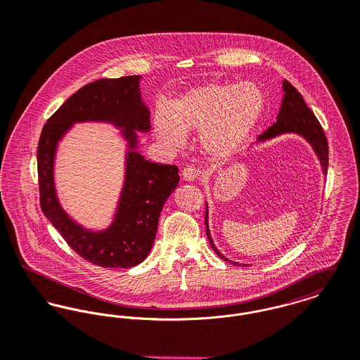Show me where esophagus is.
Returning <instances> with one entry per match:
<instances>
[{"label":"esophagus","mask_w":360,"mask_h":360,"mask_svg":"<svg viewBox=\"0 0 360 360\" xmlns=\"http://www.w3.org/2000/svg\"><path fill=\"white\" fill-rule=\"evenodd\" d=\"M200 169L196 167H192V165H188L182 169V179L184 181H188V182H193L199 178Z\"/></svg>","instance_id":"obj_1"}]
</instances>
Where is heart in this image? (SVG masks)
I'll list each match as a JSON object with an SVG mask.
<instances>
[{
    "instance_id": "heart-1",
    "label": "heart",
    "mask_w": 360,
    "mask_h": 360,
    "mask_svg": "<svg viewBox=\"0 0 360 360\" xmlns=\"http://www.w3.org/2000/svg\"><path fill=\"white\" fill-rule=\"evenodd\" d=\"M265 95L252 82H208L158 110L155 131L169 149L185 143V134L200 132L201 145L215 159L233 155L261 120Z\"/></svg>"
}]
</instances>
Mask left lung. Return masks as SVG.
Wrapping results in <instances>:
<instances>
[{
    "label": "left lung",
    "mask_w": 360,
    "mask_h": 360,
    "mask_svg": "<svg viewBox=\"0 0 360 360\" xmlns=\"http://www.w3.org/2000/svg\"><path fill=\"white\" fill-rule=\"evenodd\" d=\"M283 89H284V96L280 108L278 121L274 122L262 135L258 136V141H266L274 136H278L280 134L285 132H295L302 135L315 149V153L318 155L320 162H321V169L324 174H327V167H328V143L327 138L324 135V131L320 125L319 120L314 115V112L307 106L302 95L295 89L287 80L283 82ZM208 211L205 207V233L208 241L215 251L217 255H219L224 261H229L225 258L217 248L215 244L212 243V239L210 236L208 231ZM238 265L236 262H233Z\"/></svg>",
    "instance_id": "8db88e82"
}]
</instances>
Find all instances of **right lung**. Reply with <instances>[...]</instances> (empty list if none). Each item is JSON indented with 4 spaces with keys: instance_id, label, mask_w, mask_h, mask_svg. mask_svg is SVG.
Returning <instances> with one entry per match:
<instances>
[{
    "instance_id": "right-lung-1",
    "label": "right lung",
    "mask_w": 360,
    "mask_h": 360,
    "mask_svg": "<svg viewBox=\"0 0 360 360\" xmlns=\"http://www.w3.org/2000/svg\"><path fill=\"white\" fill-rule=\"evenodd\" d=\"M141 76L101 79L72 95L44 125L37 149L40 205L44 215L85 261L101 268H132L152 250L164 202L178 186V167L145 160L128 152L125 182L113 224L89 232L62 210L55 195L53 159L58 141L79 121H110L122 127L131 149L135 131L150 128V113L141 101Z\"/></svg>"
}]
</instances>
